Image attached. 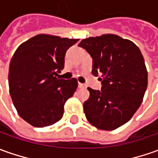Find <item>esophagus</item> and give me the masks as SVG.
I'll return each instance as SVG.
<instances>
[{
	"label": "esophagus",
	"instance_id": "1",
	"mask_svg": "<svg viewBox=\"0 0 158 158\" xmlns=\"http://www.w3.org/2000/svg\"><path fill=\"white\" fill-rule=\"evenodd\" d=\"M79 88H86V86H85V85H84V84H81V83H79Z\"/></svg>",
	"mask_w": 158,
	"mask_h": 158
}]
</instances>
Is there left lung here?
Instances as JSON below:
<instances>
[{
  "label": "left lung",
  "mask_w": 158,
  "mask_h": 158,
  "mask_svg": "<svg viewBox=\"0 0 158 158\" xmlns=\"http://www.w3.org/2000/svg\"><path fill=\"white\" fill-rule=\"evenodd\" d=\"M79 47L93 58L92 73L102 77L101 91L87 88L84 112L88 122L99 130L118 128L135 114L147 89L142 52L131 40L111 34L84 39Z\"/></svg>",
  "instance_id": "left-lung-1"
}]
</instances>
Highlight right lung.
Here are the masks:
<instances>
[{"label": "right lung", "mask_w": 158, "mask_h": 158, "mask_svg": "<svg viewBox=\"0 0 158 158\" xmlns=\"http://www.w3.org/2000/svg\"><path fill=\"white\" fill-rule=\"evenodd\" d=\"M79 39L38 34L20 44L12 57L8 85L18 114L34 127L52 125L62 118L64 106L78 87L75 78H57L67 49Z\"/></svg>", "instance_id": "right-lung-1"}]
</instances>
